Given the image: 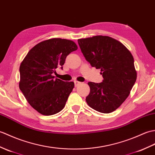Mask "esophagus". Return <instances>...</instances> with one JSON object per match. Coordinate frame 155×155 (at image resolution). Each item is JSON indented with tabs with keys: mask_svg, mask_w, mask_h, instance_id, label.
I'll list each match as a JSON object with an SVG mask.
<instances>
[{
	"mask_svg": "<svg viewBox=\"0 0 155 155\" xmlns=\"http://www.w3.org/2000/svg\"><path fill=\"white\" fill-rule=\"evenodd\" d=\"M81 83V82H80V81H74V84H75V87H77V86H78L79 85H80Z\"/></svg>",
	"mask_w": 155,
	"mask_h": 155,
	"instance_id": "34e87169",
	"label": "esophagus"
}]
</instances>
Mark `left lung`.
Wrapping results in <instances>:
<instances>
[{
    "label": "left lung",
    "instance_id": "1",
    "mask_svg": "<svg viewBox=\"0 0 155 155\" xmlns=\"http://www.w3.org/2000/svg\"><path fill=\"white\" fill-rule=\"evenodd\" d=\"M88 62L100 69L103 82H88L90 92L87 104L95 111L109 113L119 108L128 97L137 80L134 58L130 51L111 37L95 36L78 39Z\"/></svg>",
    "mask_w": 155,
    "mask_h": 155
}]
</instances>
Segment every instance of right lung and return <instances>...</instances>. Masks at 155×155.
Returning a JSON list of instances; mask_svg holds the SVG:
<instances>
[{
    "mask_svg": "<svg viewBox=\"0 0 155 155\" xmlns=\"http://www.w3.org/2000/svg\"><path fill=\"white\" fill-rule=\"evenodd\" d=\"M77 49L71 40L48 39L34 46L20 64L19 88L40 114L52 115L65 107L74 83L55 79L53 75L58 67L63 68L68 55Z\"/></svg>",
    "mask_w": 155,
    "mask_h": 155,
    "instance_id": "right-lung-1",
    "label": "right lung"
}]
</instances>
